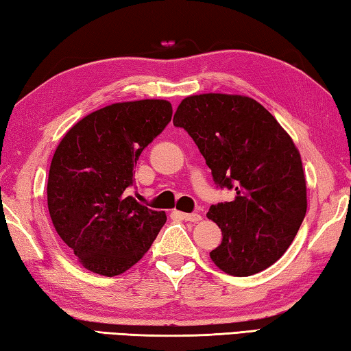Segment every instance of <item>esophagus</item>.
Wrapping results in <instances>:
<instances>
[{"label":"esophagus","mask_w":351,"mask_h":351,"mask_svg":"<svg viewBox=\"0 0 351 351\" xmlns=\"http://www.w3.org/2000/svg\"><path fill=\"white\" fill-rule=\"evenodd\" d=\"M176 213H178V215H180L182 219H186V221L195 223V221H199V219H201L199 213H182V212H176Z\"/></svg>","instance_id":"1"}]
</instances>
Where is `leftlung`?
<instances>
[{
	"label": "left lung",
	"mask_w": 351,
	"mask_h": 351,
	"mask_svg": "<svg viewBox=\"0 0 351 351\" xmlns=\"http://www.w3.org/2000/svg\"><path fill=\"white\" fill-rule=\"evenodd\" d=\"M173 125L190 134L219 187L235 189L230 203L210 206L221 229L210 258L226 274L247 277L287 252L306 213L300 153L276 117L257 100L207 93L178 105Z\"/></svg>",
	"instance_id": "1"
}]
</instances>
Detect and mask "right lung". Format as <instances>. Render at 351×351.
Instances as JSON below:
<instances>
[{
  "label": "right lung",
  "mask_w": 351,
  "mask_h": 351,
  "mask_svg": "<svg viewBox=\"0 0 351 351\" xmlns=\"http://www.w3.org/2000/svg\"><path fill=\"white\" fill-rule=\"evenodd\" d=\"M171 104L144 99L104 106L63 136L51 161L47 209L83 268L114 277L144 257L165 223L127 195L141 153L171 119Z\"/></svg>",
  "instance_id": "add662e5"
}]
</instances>
